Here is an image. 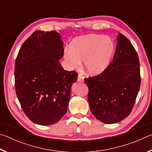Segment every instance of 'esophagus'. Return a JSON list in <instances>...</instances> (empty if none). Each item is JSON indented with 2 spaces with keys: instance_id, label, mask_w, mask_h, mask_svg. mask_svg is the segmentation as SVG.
<instances>
[{
  "instance_id": "obj_1",
  "label": "esophagus",
  "mask_w": 152,
  "mask_h": 152,
  "mask_svg": "<svg viewBox=\"0 0 152 152\" xmlns=\"http://www.w3.org/2000/svg\"><path fill=\"white\" fill-rule=\"evenodd\" d=\"M78 82H84V76H82L81 74H78Z\"/></svg>"
}]
</instances>
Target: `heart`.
Segmentation results:
<instances>
[{"mask_svg": "<svg viewBox=\"0 0 152 152\" xmlns=\"http://www.w3.org/2000/svg\"><path fill=\"white\" fill-rule=\"evenodd\" d=\"M115 50V43L110 37L90 34L74 38L70 44V50L64 51V58L72 69L78 68L83 60L85 71L95 76L107 68Z\"/></svg>", "mask_w": 152, "mask_h": 152, "instance_id": "1", "label": "heart"}]
</instances>
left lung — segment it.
<instances>
[{
  "mask_svg": "<svg viewBox=\"0 0 152 152\" xmlns=\"http://www.w3.org/2000/svg\"><path fill=\"white\" fill-rule=\"evenodd\" d=\"M113 60L103 72L84 78L92 115L101 122L113 124L129 116L141 85L137 51L119 33Z\"/></svg>",
  "mask_w": 152,
  "mask_h": 152,
  "instance_id": "left-lung-1",
  "label": "left lung"
}]
</instances>
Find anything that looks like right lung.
Masks as SVG:
<instances>
[{
  "mask_svg": "<svg viewBox=\"0 0 152 152\" xmlns=\"http://www.w3.org/2000/svg\"><path fill=\"white\" fill-rule=\"evenodd\" d=\"M63 42L55 31L33 32L23 43L15 64V91L25 114L36 124L51 125L67 112L75 71L59 62Z\"/></svg>",
  "mask_w": 152,
  "mask_h": 152,
  "instance_id": "add662e5",
  "label": "right lung"
}]
</instances>
